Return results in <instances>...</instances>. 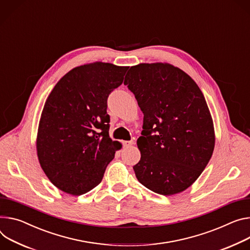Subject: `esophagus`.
I'll list each match as a JSON object with an SVG mask.
<instances>
[{
	"mask_svg": "<svg viewBox=\"0 0 250 250\" xmlns=\"http://www.w3.org/2000/svg\"><path fill=\"white\" fill-rule=\"evenodd\" d=\"M133 145V142L132 141H125L124 142V146L125 147H128V146H132Z\"/></svg>",
	"mask_w": 250,
	"mask_h": 250,
	"instance_id": "34e87169",
	"label": "esophagus"
}]
</instances>
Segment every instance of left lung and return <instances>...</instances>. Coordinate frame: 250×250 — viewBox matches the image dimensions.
<instances>
[{
	"mask_svg": "<svg viewBox=\"0 0 250 250\" xmlns=\"http://www.w3.org/2000/svg\"><path fill=\"white\" fill-rule=\"evenodd\" d=\"M124 83L144 112L135 176L158 194L186 190L208 166L215 145L212 118L200 88L167 62L130 66Z\"/></svg>",
	"mask_w": 250,
	"mask_h": 250,
	"instance_id": "obj_1",
	"label": "left lung"
}]
</instances>
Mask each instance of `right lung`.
Masks as SVG:
<instances>
[{
	"instance_id": "1",
	"label": "right lung",
	"mask_w": 250,
	"mask_h": 250,
	"mask_svg": "<svg viewBox=\"0 0 250 250\" xmlns=\"http://www.w3.org/2000/svg\"><path fill=\"white\" fill-rule=\"evenodd\" d=\"M127 69L103 62L77 66L57 83L44 103L37 153L43 172L62 191L81 195L96 188L122 148L108 135L106 101Z\"/></svg>"
}]
</instances>
